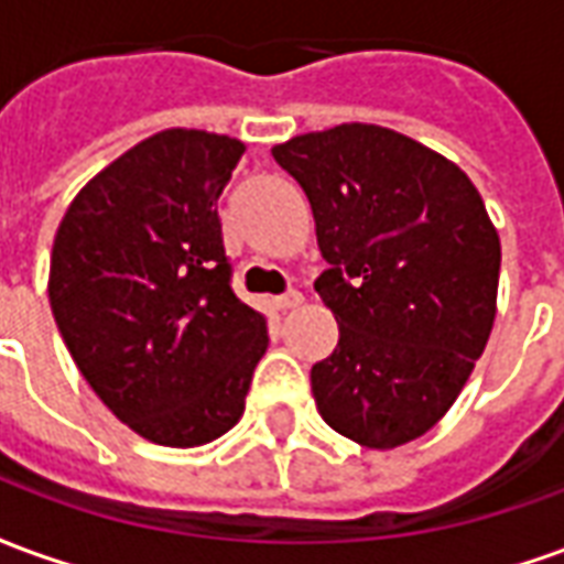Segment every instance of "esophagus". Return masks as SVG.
I'll use <instances>...</instances> for the list:
<instances>
[{
    "label": "esophagus",
    "mask_w": 564,
    "mask_h": 564,
    "mask_svg": "<svg viewBox=\"0 0 564 564\" xmlns=\"http://www.w3.org/2000/svg\"><path fill=\"white\" fill-rule=\"evenodd\" d=\"M299 305H302V293H299V290H290V293H283L274 299V307H278V311H293V307Z\"/></svg>",
    "instance_id": "esophagus-1"
}]
</instances>
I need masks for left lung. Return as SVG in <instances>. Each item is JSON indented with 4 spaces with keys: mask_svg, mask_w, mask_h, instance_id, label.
Listing matches in <instances>:
<instances>
[{
    "mask_svg": "<svg viewBox=\"0 0 564 564\" xmlns=\"http://www.w3.org/2000/svg\"><path fill=\"white\" fill-rule=\"evenodd\" d=\"M305 189L329 269L314 283L338 347L311 368L319 416L362 447L425 435L496 323L501 241L456 162L375 123L271 148Z\"/></svg>",
    "mask_w": 564,
    "mask_h": 564,
    "instance_id": "obj_1",
    "label": "left lung"
}]
</instances>
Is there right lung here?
I'll list each match as a JSON object with an SVG mask.
<instances>
[{"label": "right lung", "instance_id": "1", "mask_svg": "<svg viewBox=\"0 0 564 564\" xmlns=\"http://www.w3.org/2000/svg\"><path fill=\"white\" fill-rule=\"evenodd\" d=\"M245 144L165 129L72 198L47 295L75 366L108 411L162 447H198L241 414L269 347L232 293L217 198Z\"/></svg>", "mask_w": 564, "mask_h": 564}]
</instances>
